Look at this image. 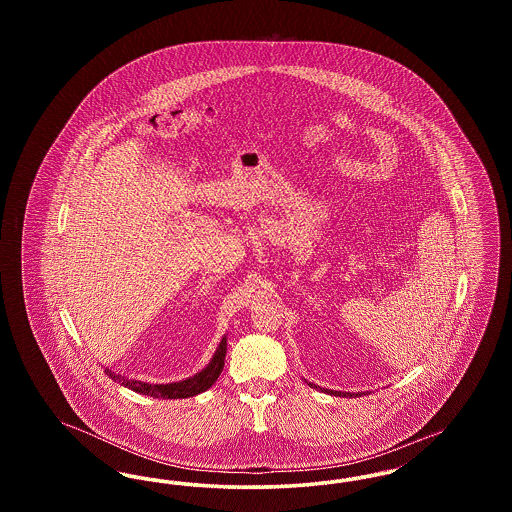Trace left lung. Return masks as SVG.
I'll return each instance as SVG.
<instances>
[{
    "mask_svg": "<svg viewBox=\"0 0 512 512\" xmlns=\"http://www.w3.org/2000/svg\"><path fill=\"white\" fill-rule=\"evenodd\" d=\"M311 386H313V384H311ZM326 391V393H332V395H343V397H345V395H349V397H353V395H359V397H361V393H341V391H330V390H324Z\"/></svg>",
    "mask_w": 512,
    "mask_h": 512,
    "instance_id": "8db88e82",
    "label": "left lung"
}]
</instances>
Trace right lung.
I'll return each mask as SVG.
<instances>
[{"instance_id":"right-lung-1","label":"right lung","mask_w":512,"mask_h":512,"mask_svg":"<svg viewBox=\"0 0 512 512\" xmlns=\"http://www.w3.org/2000/svg\"><path fill=\"white\" fill-rule=\"evenodd\" d=\"M224 357H226V338L220 341L219 349L215 353V357L211 359V363L205 366L201 372H197L192 378L182 380V382H174V384H146L140 380H128L124 376H119L115 372H111L109 368H105V374L119 382L124 388L149 395V397H163V399H184V397H192L201 391L209 390L224 368Z\"/></svg>"}]
</instances>
